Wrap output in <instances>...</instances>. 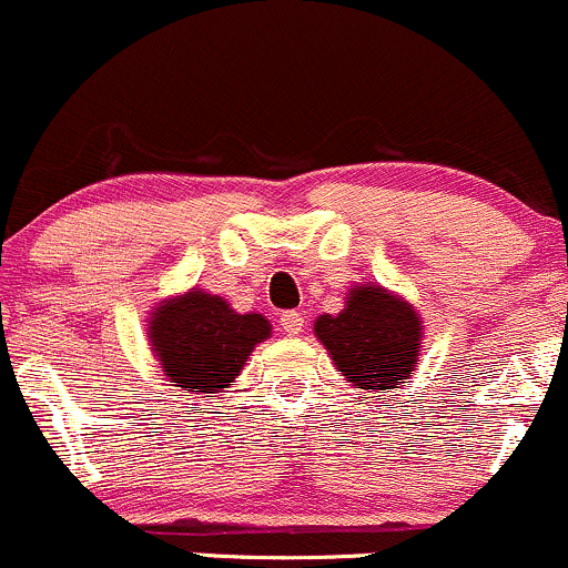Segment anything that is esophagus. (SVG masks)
Returning <instances> with one entry per match:
<instances>
[{
    "label": "esophagus",
    "mask_w": 568,
    "mask_h": 568,
    "mask_svg": "<svg viewBox=\"0 0 568 568\" xmlns=\"http://www.w3.org/2000/svg\"><path fill=\"white\" fill-rule=\"evenodd\" d=\"M280 326H283V332L291 334V336L302 334V328H304V315L296 313V310H288V313L280 315Z\"/></svg>",
    "instance_id": "esophagus-1"
}]
</instances>
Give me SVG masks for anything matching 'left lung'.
<instances>
[{
	"label": "left lung",
	"mask_w": 568,
	"mask_h": 568,
	"mask_svg": "<svg viewBox=\"0 0 568 568\" xmlns=\"http://www.w3.org/2000/svg\"><path fill=\"white\" fill-rule=\"evenodd\" d=\"M315 334L347 383L364 390L385 394L415 372L420 317L379 285L353 288L339 315L317 317Z\"/></svg>",
	"instance_id": "8db88e82"
}]
</instances>
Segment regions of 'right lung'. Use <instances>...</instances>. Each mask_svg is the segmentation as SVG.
Wrapping results in <instances>:
<instances>
[{"instance_id":"right-lung-1","label":"right lung","mask_w":568,"mask_h":568,"mask_svg":"<svg viewBox=\"0 0 568 568\" xmlns=\"http://www.w3.org/2000/svg\"><path fill=\"white\" fill-rule=\"evenodd\" d=\"M270 336L264 315H236L221 296L191 291L153 313L151 342L166 377L196 394L223 390Z\"/></svg>"}]
</instances>
